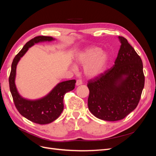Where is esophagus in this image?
<instances>
[{
    "label": "esophagus",
    "instance_id": "1",
    "mask_svg": "<svg viewBox=\"0 0 156 156\" xmlns=\"http://www.w3.org/2000/svg\"><path fill=\"white\" fill-rule=\"evenodd\" d=\"M83 84V82L81 80H77L76 81V86H79V85H81Z\"/></svg>",
    "mask_w": 156,
    "mask_h": 156
}]
</instances>
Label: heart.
Masks as SVG:
<instances>
[{"instance_id": "heart-1", "label": "heart", "mask_w": 156, "mask_h": 156, "mask_svg": "<svg viewBox=\"0 0 156 156\" xmlns=\"http://www.w3.org/2000/svg\"><path fill=\"white\" fill-rule=\"evenodd\" d=\"M109 60V56L105 51L98 47H90L81 51L76 55L77 62L84 66L83 72L88 78L97 77L104 72ZM73 69H76L75 65Z\"/></svg>"}]
</instances>
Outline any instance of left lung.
Listing matches in <instances>:
<instances>
[{"instance_id": "left-lung-1", "label": "left lung", "mask_w": 156, "mask_h": 156, "mask_svg": "<svg viewBox=\"0 0 156 156\" xmlns=\"http://www.w3.org/2000/svg\"><path fill=\"white\" fill-rule=\"evenodd\" d=\"M121 45L113 66L87 84L88 109L99 119L117 121L137 106L144 86L142 60L127 40Z\"/></svg>"}]
</instances>
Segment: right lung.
<instances>
[{"mask_svg":"<svg viewBox=\"0 0 156 156\" xmlns=\"http://www.w3.org/2000/svg\"><path fill=\"white\" fill-rule=\"evenodd\" d=\"M54 40L55 39L53 37L40 36L28 41L14 58L9 77L10 92L17 111L27 119L39 124H48L58 119L64 109V96L66 93L75 88L76 81L72 79L60 82L45 96L36 100H29L23 98L17 90L16 85V69L18 62L30 48L40 42Z\"/></svg>","mask_w":156,"mask_h":156,"instance_id":"1","label":"right lung"}]
</instances>
